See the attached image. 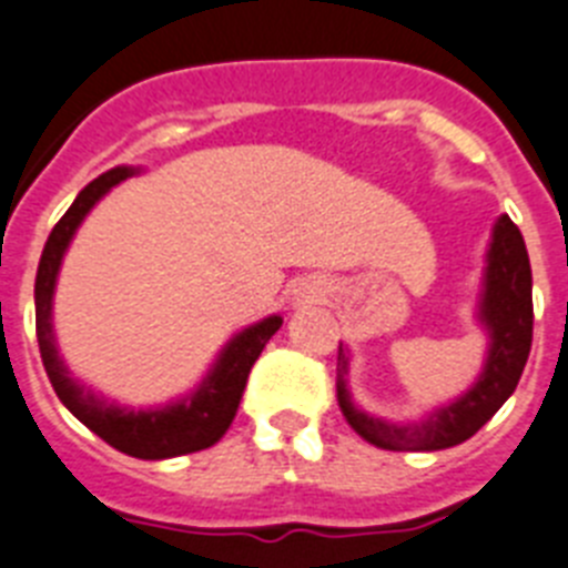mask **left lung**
I'll return each mask as SVG.
<instances>
[{"instance_id":"8db88e82","label":"left lung","mask_w":568,"mask_h":568,"mask_svg":"<svg viewBox=\"0 0 568 568\" xmlns=\"http://www.w3.org/2000/svg\"><path fill=\"white\" fill-rule=\"evenodd\" d=\"M476 323L488 337L479 378L459 398L430 409L416 422L404 424L373 416L352 402V393L346 387L349 346L341 343L337 346V404L352 430L381 450H413V454L445 450V447L468 442L511 398L519 375L526 369L528 352H531L535 306H531V262H528L526 242L519 227L505 213L494 222L488 251H485Z\"/></svg>"}]
</instances>
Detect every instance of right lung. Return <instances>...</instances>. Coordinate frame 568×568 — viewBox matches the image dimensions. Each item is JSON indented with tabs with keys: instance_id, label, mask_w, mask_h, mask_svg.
<instances>
[{
	"instance_id": "obj_1",
	"label": "right lung",
	"mask_w": 568,
	"mask_h": 568,
	"mask_svg": "<svg viewBox=\"0 0 568 568\" xmlns=\"http://www.w3.org/2000/svg\"><path fill=\"white\" fill-rule=\"evenodd\" d=\"M138 173H141V166H112L109 173L98 175L92 184L80 190L78 199L71 202L65 216L57 222L49 242L42 247L37 283H33V306H37V343H40L42 366H45L51 387H54L57 398L65 404V409L114 450L135 456V459L159 462L204 450L225 436L236 409H240L251 366L256 364L265 343L276 335V328L283 326V317L271 314V317H262L260 323H251L247 328L236 332L222 346L207 375L187 395L159 404V407H126V404L106 398L103 393H94L83 381L74 378L57 349L54 288L60 265H63L74 233L83 225V219L92 213L94 204L121 181Z\"/></svg>"
}]
</instances>
